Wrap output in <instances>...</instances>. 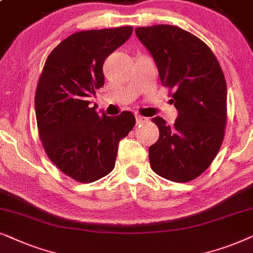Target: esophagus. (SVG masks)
<instances>
[{
	"label": "esophagus",
	"instance_id": "34e87169",
	"mask_svg": "<svg viewBox=\"0 0 253 253\" xmlns=\"http://www.w3.org/2000/svg\"><path fill=\"white\" fill-rule=\"evenodd\" d=\"M135 119H136V124H143V123H146V121L148 120L146 117L140 116V114H136Z\"/></svg>",
	"mask_w": 253,
	"mask_h": 253
}]
</instances>
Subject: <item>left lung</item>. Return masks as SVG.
<instances>
[{
    "mask_svg": "<svg viewBox=\"0 0 253 253\" xmlns=\"http://www.w3.org/2000/svg\"><path fill=\"white\" fill-rule=\"evenodd\" d=\"M151 54L163 85L173 90L178 111L173 126L161 117L153 123L160 137L149 147L151 169L166 179L185 183L200 176L216 156L227 123V85L210 47L178 26L136 28Z\"/></svg>",
    "mask_w": 253,
    "mask_h": 253,
    "instance_id": "1",
    "label": "left lung"
}]
</instances>
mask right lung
<instances>
[{"mask_svg": "<svg viewBox=\"0 0 253 253\" xmlns=\"http://www.w3.org/2000/svg\"><path fill=\"white\" fill-rule=\"evenodd\" d=\"M132 32L123 26L74 33L50 52L40 75L35 97L40 140L49 160L81 183L113 170L120 140L135 125L128 111L109 117L90 105L104 85L106 58Z\"/></svg>", "mask_w": 253, "mask_h": 253, "instance_id": "right-lung-1", "label": "right lung"}]
</instances>
